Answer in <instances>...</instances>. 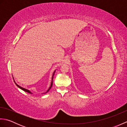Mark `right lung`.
I'll return each instance as SVG.
<instances>
[{"mask_svg": "<svg viewBox=\"0 0 127 127\" xmlns=\"http://www.w3.org/2000/svg\"><path fill=\"white\" fill-rule=\"evenodd\" d=\"M55 71H54V72H53V76H52V82H51V86H50V87L49 88V89H48V90H47V91L46 92V93L47 92L49 91L50 89H51V88L52 87V84H53V75H54V74H55ZM15 82V81H14ZM15 84L16 85V86H17L18 87H19L20 88H21V90H22L23 91H25V92H27V93H31L32 94V93H31V92L30 91H29V90H27V89H25V88H23V87H21V86H20L19 85H18L17 83H16V82H15Z\"/></svg>", "mask_w": 127, "mask_h": 127, "instance_id": "right-lung-1", "label": "right lung"}]
</instances>
